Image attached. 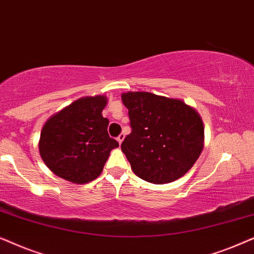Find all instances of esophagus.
I'll return each mask as SVG.
<instances>
[{"label": "esophagus", "instance_id": "obj_1", "mask_svg": "<svg viewBox=\"0 0 254 254\" xmlns=\"http://www.w3.org/2000/svg\"><path fill=\"white\" fill-rule=\"evenodd\" d=\"M124 138H125V134H124V133H121V134L119 135V136L117 137V140H118V142H119V143L121 144V142L124 141Z\"/></svg>", "mask_w": 254, "mask_h": 254}]
</instances>
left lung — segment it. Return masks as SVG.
<instances>
[{"label":"left lung","mask_w":254,"mask_h":254,"mask_svg":"<svg viewBox=\"0 0 254 254\" xmlns=\"http://www.w3.org/2000/svg\"><path fill=\"white\" fill-rule=\"evenodd\" d=\"M131 131L121 150L135 175L148 183H171L194 165L203 149L204 128L193 107L150 92L121 95Z\"/></svg>","instance_id":"obj_1"}]
</instances>
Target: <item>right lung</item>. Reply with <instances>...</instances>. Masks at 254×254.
<instances>
[{
    "mask_svg": "<svg viewBox=\"0 0 254 254\" xmlns=\"http://www.w3.org/2000/svg\"><path fill=\"white\" fill-rule=\"evenodd\" d=\"M105 96L83 97L54 114L44 125L39 152L45 164L60 178L74 184L95 180L112 149L119 143L107 133L103 117Z\"/></svg>",
    "mask_w": 254,
    "mask_h": 254,
    "instance_id": "add662e5",
    "label": "right lung"
}]
</instances>
